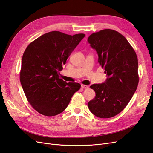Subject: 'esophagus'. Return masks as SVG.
<instances>
[{"instance_id": "esophagus-1", "label": "esophagus", "mask_w": 153, "mask_h": 153, "mask_svg": "<svg viewBox=\"0 0 153 153\" xmlns=\"http://www.w3.org/2000/svg\"><path fill=\"white\" fill-rule=\"evenodd\" d=\"M81 87L82 88V89H88V88H89V86L87 85L82 84V85H81Z\"/></svg>"}]
</instances>
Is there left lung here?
Returning a JSON list of instances; mask_svg holds the SVG:
<instances>
[{"label": "left lung", "instance_id": "obj_1", "mask_svg": "<svg viewBox=\"0 0 153 153\" xmlns=\"http://www.w3.org/2000/svg\"><path fill=\"white\" fill-rule=\"evenodd\" d=\"M87 41L108 76L103 84L91 86L96 96L88 106L96 117H112L124 109L136 91L139 81L137 54L127 39L112 29L94 32Z\"/></svg>", "mask_w": 153, "mask_h": 153}]
</instances>
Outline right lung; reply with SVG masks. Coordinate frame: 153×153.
Here are the masks:
<instances>
[{
    "instance_id": "add662e5",
    "label": "right lung",
    "mask_w": 153,
    "mask_h": 153,
    "mask_svg": "<svg viewBox=\"0 0 153 153\" xmlns=\"http://www.w3.org/2000/svg\"><path fill=\"white\" fill-rule=\"evenodd\" d=\"M84 34L73 36L52 31L31 42L22 57L20 82L26 98L37 112L54 116L66 108L78 83L64 81L59 71Z\"/></svg>"
}]
</instances>
